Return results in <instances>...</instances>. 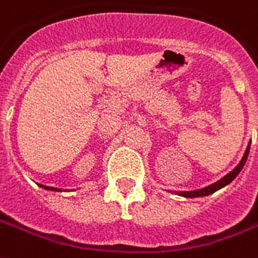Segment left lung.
<instances>
[{"mask_svg": "<svg viewBox=\"0 0 258 258\" xmlns=\"http://www.w3.org/2000/svg\"><path fill=\"white\" fill-rule=\"evenodd\" d=\"M249 150H250V145L247 146L246 151H245V155H243L242 161L239 162L238 166L234 169L233 172H230L227 176L223 177L222 180H219V181L215 182V184H212V185L206 186V188H203V189L190 190V192H180V195H181V196H185V198H199V196H207V195L214 194V192H216L218 189H221V188L226 186L227 184H230V182L233 181L235 177L238 176L239 172L242 170L243 165H245V162H246V160H247V155H249Z\"/></svg>", "mask_w": 258, "mask_h": 258, "instance_id": "8db88e82", "label": "left lung"}]
</instances>
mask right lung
<instances>
[{
    "mask_svg": "<svg viewBox=\"0 0 258 258\" xmlns=\"http://www.w3.org/2000/svg\"><path fill=\"white\" fill-rule=\"evenodd\" d=\"M42 188H44V189H48V190H60V189H56V188H52V186H44V185H40Z\"/></svg>",
    "mask_w": 258,
    "mask_h": 258,
    "instance_id": "1",
    "label": "right lung"
}]
</instances>
